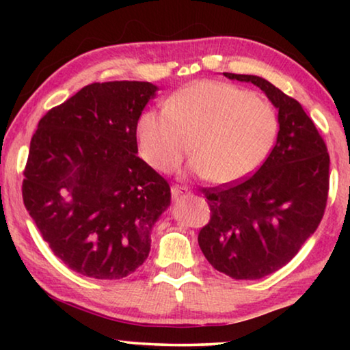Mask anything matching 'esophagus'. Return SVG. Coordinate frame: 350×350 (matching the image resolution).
Segmentation results:
<instances>
[{
  "instance_id": "1",
  "label": "esophagus",
  "mask_w": 350,
  "mask_h": 350,
  "mask_svg": "<svg viewBox=\"0 0 350 350\" xmlns=\"http://www.w3.org/2000/svg\"><path fill=\"white\" fill-rule=\"evenodd\" d=\"M186 196H189V191L183 188V186H174V188H172V198H174L175 202H178V200L185 199Z\"/></svg>"
}]
</instances>
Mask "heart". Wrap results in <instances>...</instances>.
Instances as JSON below:
<instances>
[{
	"label": "heart",
	"mask_w": 350,
	"mask_h": 350,
	"mask_svg": "<svg viewBox=\"0 0 350 350\" xmlns=\"http://www.w3.org/2000/svg\"><path fill=\"white\" fill-rule=\"evenodd\" d=\"M279 119L267 100L221 81H198L180 89L165 109L138 119L140 154L152 169L170 172L189 152L193 172L212 183L245 178L274 146Z\"/></svg>",
	"instance_id": "heart-1"
}]
</instances>
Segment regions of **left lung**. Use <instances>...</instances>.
<instances>
[{"label": "left lung", "instance_id": "1", "mask_svg": "<svg viewBox=\"0 0 350 350\" xmlns=\"http://www.w3.org/2000/svg\"><path fill=\"white\" fill-rule=\"evenodd\" d=\"M224 76L266 94L279 109V133L252 176L204 191L212 217L198 242L217 271L236 280H256L285 266L322 221L329 156L312 119L295 98L260 76Z\"/></svg>", "mask_w": 350, "mask_h": 350}]
</instances>
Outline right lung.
Here are the masks:
<instances>
[{
	"label": "right lung",
	"mask_w": 350,
	"mask_h": 350,
	"mask_svg": "<svg viewBox=\"0 0 350 350\" xmlns=\"http://www.w3.org/2000/svg\"><path fill=\"white\" fill-rule=\"evenodd\" d=\"M157 85H85L41 118L23 175V204L70 269L100 280L132 274L150 255L170 186L137 156V124Z\"/></svg>",
	"instance_id": "add662e5"
}]
</instances>
